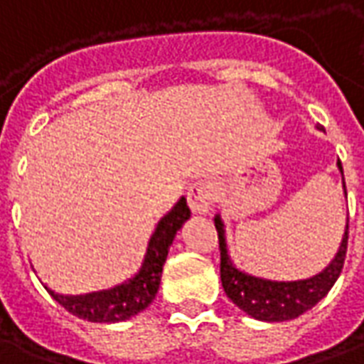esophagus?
<instances>
[{
	"label": "esophagus",
	"mask_w": 364,
	"mask_h": 364,
	"mask_svg": "<svg viewBox=\"0 0 364 364\" xmlns=\"http://www.w3.org/2000/svg\"><path fill=\"white\" fill-rule=\"evenodd\" d=\"M215 199H217V189H215V183L208 181V179L193 183L189 187V193H187V203H189L191 210L195 215L210 213Z\"/></svg>",
	"instance_id": "esophagus-1"
}]
</instances>
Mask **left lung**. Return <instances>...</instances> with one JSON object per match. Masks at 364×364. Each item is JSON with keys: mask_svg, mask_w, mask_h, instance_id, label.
Wrapping results in <instances>:
<instances>
[{"mask_svg": "<svg viewBox=\"0 0 364 364\" xmlns=\"http://www.w3.org/2000/svg\"><path fill=\"white\" fill-rule=\"evenodd\" d=\"M317 129L323 128L317 126ZM337 167L343 177L341 161L337 164ZM343 189H345V177H343ZM345 197H347V191H345ZM215 226H217L218 246H220V282H223L225 294L230 297V301L238 309H242L244 314L258 321H268V323L288 321L306 314L307 309H311L315 304H319L327 296V291L337 282L345 264L347 240H349V217H347L345 232H343L341 244L335 258L311 278L291 279V282L266 279L240 270L228 254L225 223L220 215L215 217Z\"/></svg>", "mask_w": 364, "mask_h": 364, "instance_id": "obj_1", "label": "left lung"}]
</instances>
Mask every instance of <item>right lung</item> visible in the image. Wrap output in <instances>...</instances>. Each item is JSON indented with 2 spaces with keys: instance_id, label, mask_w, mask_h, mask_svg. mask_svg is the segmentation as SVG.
<instances>
[{
  "instance_id": "add662e5",
  "label": "right lung",
  "mask_w": 364,
  "mask_h": 364,
  "mask_svg": "<svg viewBox=\"0 0 364 364\" xmlns=\"http://www.w3.org/2000/svg\"><path fill=\"white\" fill-rule=\"evenodd\" d=\"M191 210L187 199L181 197L167 215L157 223L154 235L147 242L146 256L141 268L126 284L106 291H94L86 296H60L57 291L47 288L53 299L80 319L92 323H118L144 311L157 296L164 264L169 254V246L173 244L175 236L181 226L189 220Z\"/></svg>"
}]
</instances>
